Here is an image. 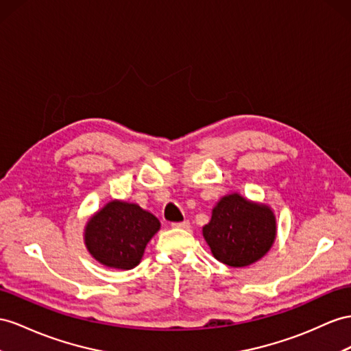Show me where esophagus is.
Here are the masks:
<instances>
[{
  "label": "esophagus",
  "mask_w": 351,
  "mask_h": 351,
  "mask_svg": "<svg viewBox=\"0 0 351 351\" xmlns=\"http://www.w3.org/2000/svg\"><path fill=\"white\" fill-rule=\"evenodd\" d=\"M173 228H179V230H188L190 228V222L188 221H182V222H173L172 223Z\"/></svg>",
  "instance_id": "esophagus-1"
}]
</instances>
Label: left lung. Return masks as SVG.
<instances>
[{
  "label": "left lung",
  "mask_w": 351,
  "mask_h": 351,
  "mask_svg": "<svg viewBox=\"0 0 351 351\" xmlns=\"http://www.w3.org/2000/svg\"><path fill=\"white\" fill-rule=\"evenodd\" d=\"M276 217L267 204L228 194L217 203L203 227L212 255L230 267H246L261 259L276 240Z\"/></svg>",
  "instance_id": "1"
}]
</instances>
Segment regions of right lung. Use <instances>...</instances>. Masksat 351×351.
Returning a JSON list of instances; mask_svg holds the SVG:
<instances>
[{
	"mask_svg": "<svg viewBox=\"0 0 351 351\" xmlns=\"http://www.w3.org/2000/svg\"><path fill=\"white\" fill-rule=\"evenodd\" d=\"M160 230V221L134 203L114 200L88 219L84 230L87 250L101 264L132 269L148 241Z\"/></svg>",
	"mask_w": 351,
	"mask_h": 351,
	"instance_id": "1",
	"label": "right lung"
}]
</instances>
